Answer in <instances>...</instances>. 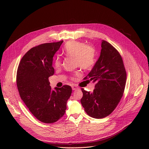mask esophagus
Segmentation results:
<instances>
[{
	"label": "esophagus",
	"mask_w": 149,
	"mask_h": 149,
	"mask_svg": "<svg viewBox=\"0 0 149 149\" xmlns=\"http://www.w3.org/2000/svg\"><path fill=\"white\" fill-rule=\"evenodd\" d=\"M72 90H77L78 89V87H77V86H72Z\"/></svg>",
	"instance_id": "34e87169"
}]
</instances>
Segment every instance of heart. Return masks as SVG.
I'll list each match as a JSON object with an SVG mask.
<instances>
[{
    "instance_id": "obj_1",
    "label": "heart",
    "mask_w": 149,
    "mask_h": 149,
    "mask_svg": "<svg viewBox=\"0 0 149 149\" xmlns=\"http://www.w3.org/2000/svg\"><path fill=\"white\" fill-rule=\"evenodd\" d=\"M63 52L68 56L74 57L76 66H79L82 69L87 70L94 67L95 63V51L91 45H86L84 42L77 40H70L65 44ZM55 68L61 65V59L56 57L54 62ZM77 75L79 72L76 73ZM72 79L75 77H72Z\"/></svg>"
}]
</instances>
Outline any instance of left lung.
<instances>
[{
    "label": "left lung",
    "instance_id": "obj_1",
    "mask_svg": "<svg viewBox=\"0 0 149 149\" xmlns=\"http://www.w3.org/2000/svg\"><path fill=\"white\" fill-rule=\"evenodd\" d=\"M126 71L118 51L108 42L102 40L100 56L84 79L95 82L93 93L81 88V102L87 114L95 118L110 115L116 108L123 95Z\"/></svg>",
    "mask_w": 149,
    "mask_h": 149
}]
</instances>
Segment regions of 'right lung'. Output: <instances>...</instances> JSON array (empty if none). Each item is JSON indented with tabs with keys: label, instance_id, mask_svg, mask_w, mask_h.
Segmentation results:
<instances>
[{
	"label": "right lung",
	"instance_id": "obj_1",
	"mask_svg": "<svg viewBox=\"0 0 149 149\" xmlns=\"http://www.w3.org/2000/svg\"><path fill=\"white\" fill-rule=\"evenodd\" d=\"M63 40L39 45L21 59L16 74L20 97L31 113L40 121L53 123L65 113L72 88L63 86L52 90L49 77L54 74L53 56Z\"/></svg>",
	"mask_w": 149,
	"mask_h": 149
}]
</instances>
